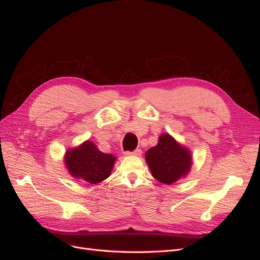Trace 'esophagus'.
Instances as JSON below:
<instances>
[{
	"label": "esophagus",
	"mask_w": 260,
	"mask_h": 260,
	"mask_svg": "<svg viewBox=\"0 0 260 260\" xmlns=\"http://www.w3.org/2000/svg\"><path fill=\"white\" fill-rule=\"evenodd\" d=\"M142 154V150L140 148H137L135 150H133V152H129V150H127V152H125V155H134V156H140Z\"/></svg>",
	"instance_id": "1"
}]
</instances>
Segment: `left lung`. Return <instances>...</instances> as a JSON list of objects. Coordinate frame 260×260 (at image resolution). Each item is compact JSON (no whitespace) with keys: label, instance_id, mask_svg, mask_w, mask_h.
Returning a JSON list of instances; mask_svg holds the SVG:
<instances>
[{"label":"left lung","instance_id":"8db88e82","mask_svg":"<svg viewBox=\"0 0 260 260\" xmlns=\"http://www.w3.org/2000/svg\"><path fill=\"white\" fill-rule=\"evenodd\" d=\"M145 158L153 176L168 185L185 176L191 165L188 150L168 134L160 135L158 144L147 150Z\"/></svg>","mask_w":260,"mask_h":260}]
</instances>
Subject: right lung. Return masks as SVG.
Segmentation results:
<instances>
[{"label": "right lung", "mask_w": 260, "mask_h": 260, "mask_svg": "<svg viewBox=\"0 0 260 260\" xmlns=\"http://www.w3.org/2000/svg\"><path fill=\"white\" fill-rule=\"evenodd\" d=\"M114 161L113 155L101 152L88 141L80 147L68 150L65 155V164L72 176L89 184H98L110 176Z\"/></svg>", "instance_id": "obj_1"}]
</instances>
